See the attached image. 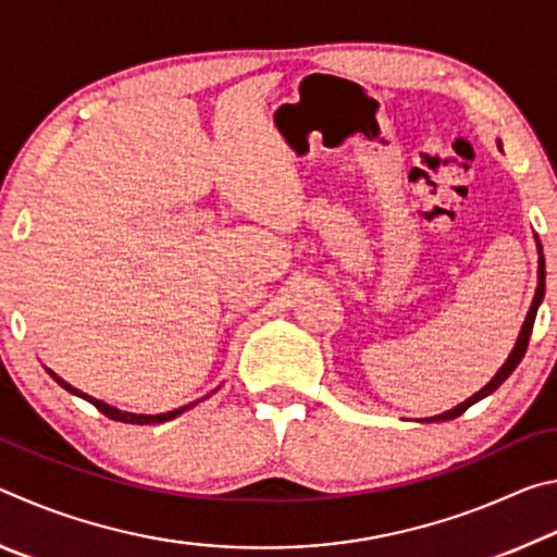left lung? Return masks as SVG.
<instances>
[{
  "mask_svg": "<svg viewBox=\"0 0 557 557\" xmlns=\"http://www.w3.org/2000/svg\"><path fill=\"white\" fill-rule=\"evenodd\" d=\"M498 147H502V143H498ZM535 245H539V287H535V295H533V301H531V309H528V314H525V319H523L521 334H518L516 344H513V348H511V354H508V358L504 361V366H502V369L496 371L494 379L488 381L482 391H476L474 395H471V398H467L465 403H459L457 408H451V410L442 412V414H432V418H425V420H420V422H445V420H455V418H459V414L465 412L467 408H471V405L479 403L482 398H486V395H492V393L498 388V385H502V383L508 379V375H511V373L516 371V366L521 363V358H523L525 348H528V338H531V332H533L535 314H539V307H541L543 295H545V258H543V245H541V240H539V235H535Z\"/></svg>",
  "mask_w": 557,
  "mask_h": 557,
  "instance_id": "obj_1",
  "label": "left lung"
}]
</instances>
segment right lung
<instances>
[{
    "label": "right lung",
    "instance_id": "1",
    "mask_svg": "<svg viewBox=\"0 0 557 557\" xmlns=\"http://www.w3.org/2000/svg\"><path fill=\"white\" fill-rule=\"evenodd\" d=\"M49 371V375L51 379L61 385L63 391H69L71 395H78V398H83V400H88L90 405H96V408L102 412V414H108L110 420H117V422H129V425H157V422H166V420H174L176 414H182L184 410H188V408H194L196 403H201V400H196V403H188V405H182V408H176V410H169V412H159V414H137V412H127V410H117V408H112V405H108V403H102V400H98V398H92V395H88V393H83V391H78V388H73L71 383H65L61 375H55L51 369H46ZM206 398H209V395H206Z\"/></svg>",
    "mask_w": 557,
    "mask_h": 557
}]
</instances>
